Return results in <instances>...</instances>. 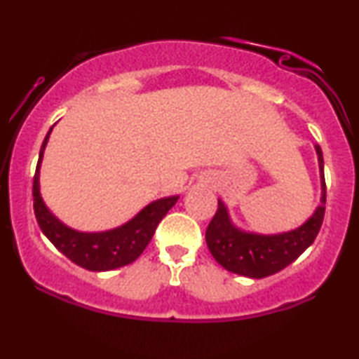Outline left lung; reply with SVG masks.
Masks as SVG:
<instances>
[{
	"label": "left lung",
	"mask_w": 359,
	"mask_h": 359,
	"mask_svg": "<svg viewBox=\"0 0 359 359\" xmlns=\"http://www.w3.org/2000/svg\"><path fill=\"white\" fill-rule=\"evenodd\" d=\"M320 177V204L306 222L290 231L262 234L245 231L234 224L228 208L217 199V211L205 231V243L217 263L233 273L265 278L295 262L316 240L325 211V180L323 150L316 145Z\"/></svg>",
	"instance_id": "1"
}]
</instances>
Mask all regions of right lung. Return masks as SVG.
Masks as SVG:
<instances>
[{
	"mask_svg": "<svg viewBox=\"0 0 359 359\" xmlns=\"http://www.w3.org/2000/svg\"><path fill=\"white\" fill-rule=\"evenodd\" d=\"M52 130L53 126L48 130L42 148H40L39 163H36L34 177V209L40 229L62 255H65L71 262L86 270L108 271L130 265L147 248V245L154 238L158 222L174 208L179 201V196L154 201L125 224L108 229V231H77L71 226L64 224L47 208L42 194H40V167H42L43 151Z\"/></svg>",
	"mask_w": 359,
	"mask_h": 359,
	"instance_id": "1",
	"label": "right lung"
}]
</instances>
